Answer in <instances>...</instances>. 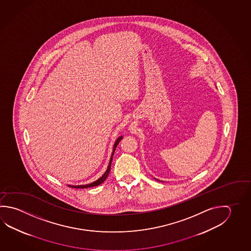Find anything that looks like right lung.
<instances>
[{
	"mask_svg": "<svg viewBox=\"0 0 251 251\" xmlns=\"http://www.w3.org/2000/svg\"><path fill=\"white\" fill-rule=\"evenodd\" d=\"M122 138L123 137L120 136L118 138V140L116 141L115 142L114 146H113V151H112V154H111V156H110V160H109V166H108V168L106 170V172H105L104 174L100 177V178H98L97 180L96 181H94V182L91 183V184H87V185H81V186H69L70 187H74V188H87V187H96V186H98V185H100L101 183L104 181L105 179L107 178L108 177V175H109V172H110V166H111V162H112V158H113V155H114L115 151H116V148L117 146L119 145V142L122 140Z\"/></svg>",
	"mask_w": 251,
	"mask_h": 251,
	"instance_id": "right-lung-1",
	"label": "right lung"
}]
</instances>
